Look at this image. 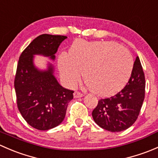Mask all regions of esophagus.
<instances>
[{"mask_svg": "<svg viewBox=\"0 0 158 158\" xmlns=\"http://www.w3.org/2000/svg\"><path fill=\"white\" fill-rule=\"evenodd\" d=\"M73 95H74L75 98H81V97L83 96V94L78 92V91H76V92H74V94H73Z\"/></svg>", "mask_w": 158, "mask_h": 158, "instance_id": "esophagus-1", "label": "esophagus"}]
</instances>
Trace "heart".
<instances>
[{"label": "heart", "instance_id": "heart-1", "mask_svg": "<svg viewBox=\"0 0 158 158\" xmlns=\"http://www.w3.org/2000/svg\"><path fill=\"white\" fill-rule=\"evenodd\" d=\"M59 67L68 86H74L83 72V79L91 91L100 96H108L128 82L134 60L128 49L114 42L78 40L70 48L69 55H60Z\"/></svg>", "mask_w": 158, "mask_h": 158}]
</instances>
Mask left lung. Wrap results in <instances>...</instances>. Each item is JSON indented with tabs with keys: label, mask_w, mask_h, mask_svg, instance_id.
I'll return each mask as SVG.
<instances>
[{
	"label": "left lung",
	"mask_w": 158,
	"mask_h": 158,
	"mask_svg": "<svg viewBox=\"0 0 158 158\" xmlns=\"http://www.w3.org/2000/svg\"><path fill=\"white\" fill-rule=\"evenodd\" d=\"M145 95V78L139 57L125 88L109 98L98 100L92 111L95 123L103 129L118 132L131 126L139 115Z\"/></svg>",
	"instance_id": "left-lung-1"
}]
</instances>
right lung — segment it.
Masks as SVG:
<instances>
[{"label":"right lung","mask_w":158,"mask_h":158,"mask_svg":"<svg viewBox=\"0 0 158 158\" xmlns=\"http://www.w3.org/2000/svg\"><path fill=\"white\" fill-rule=\"evenodd\" d=\"M66 38L60 35H40L19 58L14 79L17 108L24 120L38 130H49L63 122L74 91L59 84L52 65L46 71L36 69L33 55L40 54L54 60L59 46Z\"/></svg>","instance_id":"add662e5"}]
</instances>
